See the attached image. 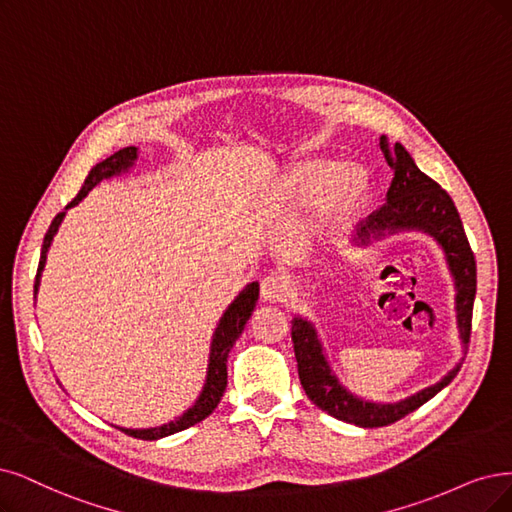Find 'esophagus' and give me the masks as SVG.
I'll list each match as a JSON object with an SVG mask.
<instances>
[{
  "label": "esophagus",
  "mask_w": 512,
  "mask_h": 512,
  "mask_svg": "<svg viewBox=\"0 0 512 512\" xmlns=\"http://www.w3.org/2000/svg\"><path fill=\"white\" fill-rule=\"evenodd\" d=\"M291 293V282L280 276V274H268L261 280V297L263 301H270V304H276V301H285Z\"/></svg>",
  "instance_id": "34e87169"
}]
</instances>
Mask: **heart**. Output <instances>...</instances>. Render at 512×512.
<instances>
[{"instance_id": "1", "label": "heart", "mask_w": 512, "mask_h": 512, "mask_svg": "<svg viewBox=\"0 0 512 512\" xmlns=\"http://www.w3.org/2000/svg\"><path fill=\"white\" fill-rule=\"evenodd\" d=\"M335 170L337 166L329 160H306L297 164L287 179V192L293 202H308L323 194L318 206L320 230H333L348 221L367 198V177L361 168H344L333 178Z\"/></svg>"}]
</instances>
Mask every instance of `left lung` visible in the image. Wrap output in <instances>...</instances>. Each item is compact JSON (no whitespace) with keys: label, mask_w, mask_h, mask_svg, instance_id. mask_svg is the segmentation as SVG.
Wrapping results in <instances>:
<instances>
[{"label":"left lung","mask_w":512,"mask_h":512,"mask_svg":"<svg viewBox=\"0 0 512 512\" xmlns=\"http://www.w3.org/2000/svg\"><path fill=\"white\" fill-rule=\"evenodd\" d=\"M380 147L388 166L394 170V177L388 187L386 204L361 223L354 242L356 246H367L371 240H380L386 234L411 230L424 232L437 240L445 253L453 285H456V318L466 350L472 327V304H475L477 293V263L470 251L458 208L437 181L422 173L401 143L388 145V139L382 137ZM291 325L299 382L308 399L333 418L361 428H380L405 418L407 413L422 407L434 394L441 392L462 367V363H458L441 382L415 392L399 403H373L358 399L339 384L310 320L295 316Z\"/></svg>","instance_id":"obj_1"}]
</instances>
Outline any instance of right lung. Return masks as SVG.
I'll list each match as a JSON object with an SVG mask.
<instances>
[{"label":"right lung","instance_id":"add662e5","mask_svg":"<svg viewBox=\"0 0 512 512\" xmlns=\"http://www.w3.org/2000/svg\"><path fill=\"white\" fill-rule=\"evenodd\" d=\"M137 158H139L137 147H124V149L116 151L113 156H109L107 160L99 162L97 166H92V170L88 173V177H86V181L80 189V194L65 206L63 213L54 217V221L50 223L48 232L44 236V244H42V257H40V266H37L35 287H33L35 295H37V289H40V278H42V272H44V266H46V257H48V251L52 246V240H54L56 232H59V227H61L69 208L75 206V204H80L88 196L90 189L94 185H99L103 179H111V177H118L122 173H128V168H132V164H135ZM257 299H259V282H251V285H246L238 293V297L232 301L230 306H227V310L219 318V325L213 333L211 354H208L206 380H204L200 396L192 407H189L183 415H179V418L170 420L168 424L156 426V428H120V426L118 428L122 432H126L128 437L143 439V441H156V439L168 437V434L181 432L189 426L202 422L204 418H208V415H211L215 411V407L219 405L221 396L225 392V386H227V354H230L232 346L236 344V339L242 335L244 325L249 323Z\"/></svg>","mask_w":512,"mask_h":512}]
</instances>
